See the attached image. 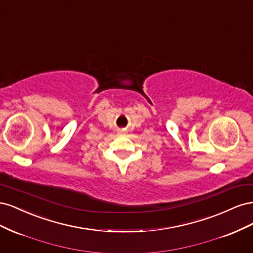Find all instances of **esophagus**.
<instances>
[{"instance_id":"esophagus-1","label":"esophagus","mask_w":253,"mask_h":253,"mask_svg":"<svg viewBox=\"0 0 253 253\" xmlns=\"http://www.w3.org/2000/svg\"><path fill=\"white\" fill-rule=\"evenodd\" d=\"M122 134H124V132H119V135H122Z\"/></svg>"}]
</instances>
